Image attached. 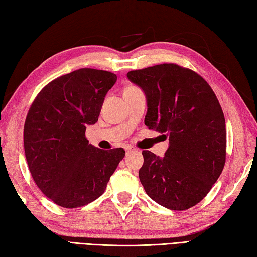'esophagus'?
<instances>
[{"label": "esophagus", "instance_id": "1", "mask_svg": "<svg viewBox=\"0 0 257 257\" xmlns=\"http://www.w3.org/2000/svg\"><path fill=\"white\" fill-rule=\"evenodd\" d=\"M135 151H137V149H136L135 147H133V146L125 147V152H127V154H132V152H135Z\"/></svg>", "mask_w": 257, "mask_h": 257}]
</instances>
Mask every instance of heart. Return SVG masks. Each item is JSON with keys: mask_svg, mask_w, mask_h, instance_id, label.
I'll return each mask as SVG.
<instances>
[{"mask_svg": "<svg viewBox=\"0 0 257 257\" xmlns=\"http://www.w3.org/2000/svg\"><path fill=\"white\" fill-rule=\"evenodd\" d=\"M130 88H135V87H129V88H127V89H130Z\"/></svg>", "mask_w": 257, "mask_h": 257, "instance_id": "obj_1", "label": "heart"}]
</instances>
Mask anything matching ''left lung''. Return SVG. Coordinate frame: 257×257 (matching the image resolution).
<instances>
[{"label": "left lung", "instance_id": "obj_1", "mask_svg": "<svg viewBox=\"0 0 257 257\" xmlns=\"http://www.w3.org/2000/svg\"><path fill=\"white\" fill-rule=\"evenodd\" d=\"M127 77L146 94L145 124L169 137L163 158L143 151L140 182L158 204L188 210L205 198L225 165L226 129L220 102L199 74L177 64L132 70Z\"/></svg>", "mask_w": 257, "mask_h": 257}]
</instances>
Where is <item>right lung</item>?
<instances>
[{
  "mask_svg": "<svg viewBox=\"0 0 257 257\" xmlns=\"http://www.w3.org/2000/svg\"><path fill=\"white\" fill-rule=\"evenodd\" d=\"M116 80L107 70H74L47 84L27 112L24 151L30 172L59 206L76 209L99 198L123 159L122 148H96L85 136Z\"/></svg>",
  "mask_w": 257,
  "mask_h": 257,
  "instance_id": "1",
  "label": "right lung"
}]
</instances>
